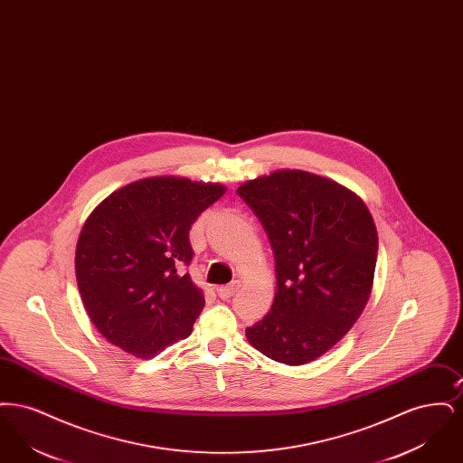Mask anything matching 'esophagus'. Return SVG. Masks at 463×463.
Wrapping results in <instances>:
<instances>
[{
	"mask_svg": "<svg viewBox=\"0 0 463 463\" xmlns=\"http://www.w3.org/2000/svg\"><path fill=\"white\" fill-rule=\"evenodd\" d=\"M238 288H240V281H232V283L225 285V287L217 288V295L221 298H229V297H232L238 291Z\"/></svg>",
	"mask_w": 463,
	"mask_h": 463,
	"instance_id": "esophagus-1",
	"label": "esophagus"
}]
</instances>
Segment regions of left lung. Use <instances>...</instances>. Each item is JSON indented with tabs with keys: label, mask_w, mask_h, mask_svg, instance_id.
Listing matches in <instances>:
<instances>
[{
	"label": "left lung",
	"mask_w": 463,
	"mask_h": 463,
	"mask_svg": "<svg viewBox=\"0 0 463 463\" xmlns=\"http://www.w3.org/2000/svg\"><path fill=\"white\" fill-rule=\"evenodd\" d=\"M238 194L264 225L278 278L270 312L246 338L278 363L307 364L349 333L370 300L373 217L351 189L304 170L246 180Z\"/></svg>",
	"instance_id": "1"
}]
</instances>
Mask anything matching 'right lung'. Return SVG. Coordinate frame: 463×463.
<instances>
[{
	"instance_id": "right-lung-1",
	"label": "right lung",
	"mask_w": 463,
	"mask_h": 463,
	"mask_svg": "<svg viewBox=\"0 0 463 463\" xmlns=\"http://www.w3.org/2000/svg\"><path fill=\"white\" fill-rule=\"evenodd\" d=\"M225 191L219 182L146 176L93 208L76 244V281L90 321L112 345L149 359L191 335L204 297L184 272L189 231Z\"/></svg>"
}]
</instances>
